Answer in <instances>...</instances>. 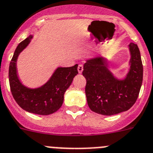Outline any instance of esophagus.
I'll list each match as a JSON object with an SVG mask.
<instances>
[{
	"label": "esophagus",
	"mask_w": 153,
	"mask_h": 153,
	"mask_svg": "<svg viewBox=\"0 0 153 153\" xmlns=\"http://www.w3.org/2000/svg\"><path fill=\"white\" fill-rule=\"evenodd\" d=\"M77 70H78V72H79V74H82V71H83V67H82V64H79V66H78V67H77Z\"/></svg>",
	"instance_id": "obj_1"
}]
</instances>
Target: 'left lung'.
I'll list each match as a JSON object with an SVG mask.
<instances>
[{
    "label": "left lung",
    "mask_w": 153,
    "mask_h": 153,
    "mask_svg": "<svg viewBox=\"0 0 153 153\" xmlns=\"http://www.w3.org/2000/svg\"><path fill=\"white\" fill-rule=\"evenodd\" d=\"M130 69L123 79L114 76L102 56L86 60L82 75L86 79L85 88L89 108L102 115L111 116L131 108L138 98L143 82L141 56L137 44L128 45Z\"/></svg>",
    "instance_id": "obj_1"
}]
</instances>
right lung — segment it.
I'll return each instance as SVG.
<instances>
[{
  "instance_id": "add662e5",
  "label": "right lung",
  "mask_w": 153,
  "mask_h": 153,
  "mask_svg": "<svg viewBox=\"0 0 153 153\" xmlns=\"http://www.w3.org/2000/svg\"><path fill=\"white\" fill-rule=\"evenodd\" d=\"M29 36L16 47L9 67V82L12 95L23 110L40 115H48L57 111L64 102V96L78 74V64L70 67H58L50 79L40 87L29 88L21 82L17 74L16 62L19 54L30 43Z\"/></svg>"
}]
</instances>
